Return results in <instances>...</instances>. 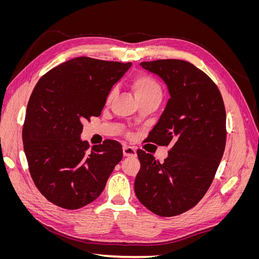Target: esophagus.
<instances>
[{"label": "esophagus", "mask_w": 259, "mask_h": 259, "mask_svg": "<svg viewBox=\"0 0 259 259\" xmlns=\"http://www.w3.org/2000/svg\"><path fill=\"white\" fill-rule=\"evenodd\" d=\"M123 154L124 156H135L136 155L135 148L130 147V146H123Z\"/></svg>", "instance_id": "1"}]
</instances>
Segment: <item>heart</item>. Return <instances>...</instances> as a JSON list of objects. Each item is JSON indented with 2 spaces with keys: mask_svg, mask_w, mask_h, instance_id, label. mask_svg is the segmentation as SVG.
<instances>
[{
  "mask_svg": "<svg viewBox=\"0 0 259 259\" xmlns=\"http://www.w3.org/2000/svg\"><path fill=\"white\" fill-rule=\"evenodd\" d=\"M131 86L133 91L135 93V96L138 99H143L151 96H161L162 90L160 84L156 82L152 76L139 73L132 77ZM113 95V91L110 92L108 96V99H110Z\"/></svg>",
  "mask_w": 259,
  "mask_h": 259,
  "instance_id": "b5f03b06",
  "label": "heart"
}]
</instances>
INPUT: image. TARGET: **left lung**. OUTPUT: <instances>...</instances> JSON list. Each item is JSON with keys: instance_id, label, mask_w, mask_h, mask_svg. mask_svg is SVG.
Segmentation results:
<instances>
[{"instance_id": "1", "label": "left lung", "mask_w": 259, "mask_h": 259, "mask_svg": "<svg viewBox=\"0 0 259 259\" xmlns=\"http://www.w3.org/2000/svg\"><path fill=\"white\" fill-rule=\"evenodd\" d=\"M165 82L170 98L148 139L171 148L164 162L137 150V199L152 213L171 217L192 208L213 182L226 146L222 94L204 72L185 60L144 61Z\"/></svg>"}]
</instances>
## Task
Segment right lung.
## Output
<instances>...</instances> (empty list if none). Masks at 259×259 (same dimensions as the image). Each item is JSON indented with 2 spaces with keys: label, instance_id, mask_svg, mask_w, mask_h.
Returning a JSON list of instances; mask_svg holds the SVG:
<instances>
[{
  "label": "right lung",
  "instance_id": "add662e5",
  "mask_svg": "<svg viewBox=\"0 0 259 259\" xmlns=\"http://www.w3.org/2000/svg\"><path fill=\"white\" fill-rule=\"evenodd\" d=\"M131 66L76 57L36 83L23 123V150L34 185L55 205L77 209L90 204L122 160V146L115 140L88 152L90 145L80 137L83 122L100 115L112 86Z\"/></svg>",
  "mask_w": 259,
  "mask_h": 259
}]
</instances>
